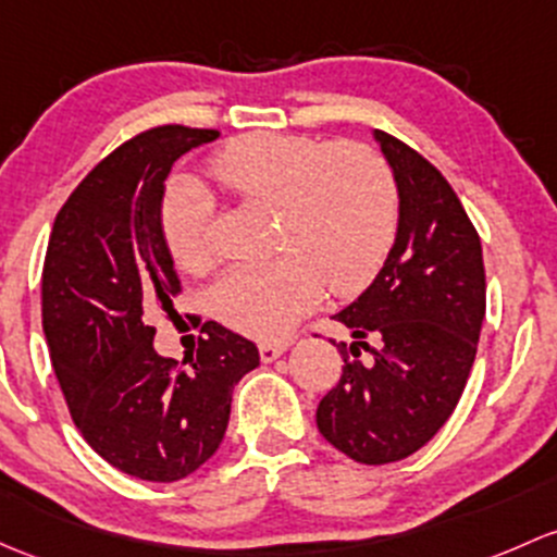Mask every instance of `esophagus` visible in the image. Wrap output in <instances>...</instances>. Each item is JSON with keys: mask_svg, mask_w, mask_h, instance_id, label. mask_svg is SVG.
<instances>
[{"mask_svg": "<svg viewBox=\"0 0 557 557\" xmlns=\"http://www.w3.org/2000/svg\"><path fill=\"white\" fill-rule=\"evenodd\" d=\"M285 349H288V342H261L259 344V357L263 362H272V360H277V357L283 355Z\"/></svg>", "mask_w": 557, "mask_h": 557, "instance_id": "34e87169", "label": "esophagus"}]
</instances>
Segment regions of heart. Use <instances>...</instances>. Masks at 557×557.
<instances>
[{
	"label": "heart",
	"mask_w": 557,
	"mask_h": 557,
	"mask_svg": "<svg viewBox=\"0 0 557 557\" xmlns=\"http://www.w3.org/2000/svg\"><path fill=\"white\" fill-rule=\"evenodd\" d=\"M210 178L239 202L277 210V256L245 261L210 294L224 325L256 338H283L325 294L349 296L384 267L397 234L392 168L360 140L288 133H248L208 157ZM210 202L191 181H171L160 205V234L175 267L202 274L213 267Z\"/></svg>",
	"instance_id": "b5f03b06"
}]
</instances>
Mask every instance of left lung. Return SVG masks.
<instances>
[{"instance_id":"left-lung-1","label":"left lung","mask_w":557,"mask_h":557,"mask_svg":"<svg viewBox=\"0 0 557 557\" xmlns=\"http://www.w3.org/2000/svg\"><path fill=\"white\" fill-rule=\"evenodd\" d=\"M373 136L395 171L400 224L376 280L333 314L355 342L338 344L342 379L320 400L318 430L360 465H389L426 446L465 392L485 269L478 230L443 173L400 138Z\"/></svg>"}]
</instances>
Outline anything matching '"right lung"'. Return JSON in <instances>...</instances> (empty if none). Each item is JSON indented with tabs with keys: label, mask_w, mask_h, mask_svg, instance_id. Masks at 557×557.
I'll return each instance as SVG.
<instances>
[{
	"label": "right lung",
	"mask_w": 557,
	"mask_h": 557,
	"mask_svg": "<svg viewBox=\"0 0 557 557\" xmlns=\"http://www.w3.org/2000/svg\"><path fill=\"white\" fill-rule=\"evenodd\" d=\"M219 131L138 133L82 178L58 210L42 269V327L69 413L125 475L173 483L224 441L232 389L259 366L253 342L219 323L184 360L157 355L151 309L171 312L178 274L160 234L165 178Z\"/></svg>",
	"instance_id": "add662e5"
}]
</instances>
